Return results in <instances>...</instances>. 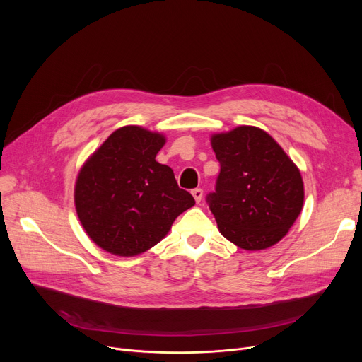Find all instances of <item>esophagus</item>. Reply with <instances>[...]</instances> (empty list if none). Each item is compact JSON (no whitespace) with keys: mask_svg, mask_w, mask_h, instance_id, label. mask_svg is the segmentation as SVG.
I'll return each mask as SVG.
<instances>
[{"mask_svg":"<svg viewBox=\"0 0 362 362\" xmlns=\"http://www.w3.org/2000/svg\"><path fill=\"white\" fill-rule=\"evenodd\" d=\"M202 195H204V192H202V189H194L192 191V197L195 198V201L199 204L201 202V199H202Z\"/></svg>","mask_w":362,"mask_h":362,"instance_id":"1","label":"esophagus"}]
</instances>
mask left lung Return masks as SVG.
<instances>
[{
  "instance_id": "1",
  "label": "left lung",
  "mask_w": 362,
  "mask_h": 362,
  "mask_svg": "<svg viewBox=\"0 0 362 362\" xmlns=\"http://www.w3.org/2000/svg\"><path fill=\"white\" fill-rule=\"evenodd\" d=\"M211 146L220 175L206 201L220 233L245 251L270 248L286 236L302 211L299 168L255 126L214 133Z\"/></svg>"
}]
</instances>
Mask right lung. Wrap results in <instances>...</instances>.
<instances>
[{
  "instance_id": "obj_1",
  "label": "right lung",
  "mask_w": 362,
  "mask_h": 362,
  "mask_svg": "<svg viewBox=\"0 0 362 362\" xmlns=\"http://www.w3.org/2000/svg\"><path fill=\"white\" fill-rule=\"evenodd\" d=\"M165 136L141 126L114 130L82 165L74 185L76 213L101 250L135 257L165 238L194 197L156 157Z\"/></svg>"
}]
</instances>
